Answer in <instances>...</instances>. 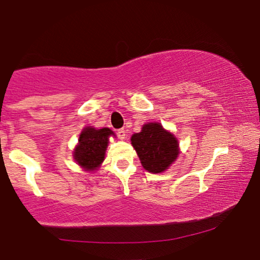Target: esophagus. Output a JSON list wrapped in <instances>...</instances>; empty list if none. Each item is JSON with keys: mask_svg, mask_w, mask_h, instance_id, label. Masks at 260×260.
Masks as SVG:
<instances>
[{"mask_svg": "<svg viewBox=\"0 0 260 260\" xmlns=\"http://www.w3.org/2000/svg\"><path fill=\"white\" fill-rule=\"evenodd\" d=\"M126 131L124 130V129H119V130H117V135H118V137L120 138V140H124V138H125V136H126Z\"/></svg>", "mask_w": 260, "mask_h": 260, "instance_id": "esophagus-1", "label": "esophagus"}]
</instances>
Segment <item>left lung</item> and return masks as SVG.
Returning <instances> with one entry per match:
<instances>
[{
    "instance_id": "left-lung-1",
    "label": "left lung",
    "mask_w": 260,
    "mask_h": 260,
    "mask_svg": "<svg viewBox=\"0 0 260 260\" xmlns=\"http://www.w3.org/2000/svg\"><path fill=\"white\" fill-rule=\"evenodd\" d=\"M131 144L140 157L142 167L152 174L169 169L180 154L179 141L175 135L157 122L144 124L141 133L131 136Z\"/></svg>"
}]
</instances>
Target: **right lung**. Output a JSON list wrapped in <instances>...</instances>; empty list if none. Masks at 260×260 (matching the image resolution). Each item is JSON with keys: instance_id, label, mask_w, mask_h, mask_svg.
Listing matches in <instances>:
<instances>
[{"instance_id": "add662e5", "label": "right lung", "mask_w": 260, "mask_h": 260, "mask_svg": "<svg viewBox=\"0 0 260 260\" xmlns=\"http://www.w3.org/2000/svg\"><path fill=\"white\" fill-rule=\"evenodd\" d=\"M111 136L116 137V135L109 127H84L73 150V158L77 165L87 173L98 170L105 159V152L110 143L109 138Z\"/></svg>"}]
</instances>
